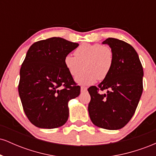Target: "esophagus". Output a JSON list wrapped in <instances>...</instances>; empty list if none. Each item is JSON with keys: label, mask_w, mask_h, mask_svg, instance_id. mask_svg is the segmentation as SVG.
<instances>
[{"label": "esophagus", "mask_w": 156, "mask_h": 156, "mask_svg": "<svg viewBox=\"0 0 156 156\" xmlns=\"http://www.w3.org/2000/svg\"><path fill=\"white\" fill-rule=\"evenodd\" d=\"M87 87H80V92H81L82 93L87 92Z\"/></svg>", "instance_id": "34e87169"}]
</instances>
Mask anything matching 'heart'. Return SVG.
Instances as JSON below:
<instances>
[{
  "label": "heart",
  "mask_w": 156,
  "mask_h": 156,
  "mask_svg": "<svg viewBox=\"0 0 156 156\" xmlns=\"http://www.w3.org/2000/svg\"><path fill=\"white\" fill-rule=\"evenodd\" d=\"M74 55H66L64 64L73 77L78 76L83 67L85 71L76 78L80 85H92L98 79L104 80L114 64V51L105 44H82L75 50Z\"/></svg>",
  "instance_id": "heart-1"
}]
</instances>
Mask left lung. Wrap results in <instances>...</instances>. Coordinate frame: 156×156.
Returning a JSON list of instances; mask_svg holds the SVG:
<instances>
[{"instance_id":"left-lung-1","label":"left lung","mask_w":156,"mask_h":156,"mask_svg":"<svg viewBox=\"0 0 156 156\" xmlns=\"http://www.w3.org/2000/svg\"><path fill=\"white\" fill-rule=\"evenodd\" d=\"M114 51L112 70L98 87H91L88 111L91 121L107 130H119L130 120L143 91L144 72L135 49L124 41L108 38L102 42ZM107 91L99 94L98 89Z\"/></svg>"}]
</instances>
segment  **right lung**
<instances>
[{
	"instance_id": "right-lung-1",
	"label": "right lung",
	"mask_w": 156,
	"mask_h": 156,
	"mask_svg": "<svg viewBox=\"0 0 156 156\" xmlns=\"http://www.w3.org/2000/svg\"><path fill=\"white\" fill-rule=\"evenodd\" d=\"M79 44L60 37L34 43L20 71L19 95L25 114L39 128H58L69 117L68 103L80 94L64 64V58Z\"/></svg>"
}]
</instances>
